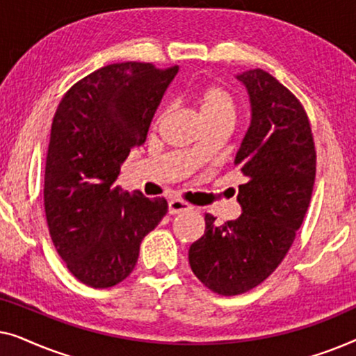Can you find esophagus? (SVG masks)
Masks as SVG:
<instances>
[{
	"label": "esophagus",
	"instance_id": "esophagus-1",
	"mask_svg": "<svg viewBox=\"0 0 356 356\" xmlns=\"http://www.w3.org/2000/svg\"><path fill=\"white\" fill-rule=\"evenodd\" d=\"M186 211H191V206H189L188 202L181 201V199H172V201L168 202V213H181V212H186Z\"/></svg>",
	"mask_w": 356,
	"mask_h": 356
}]
</instances>
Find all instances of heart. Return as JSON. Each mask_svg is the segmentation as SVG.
Segmentation results:
<instances>
[{
    "mask_svg": "<svg viewBox=\"0 0 356 356\" xmlns=\"http://www.w3.org/2000/svg\"><path fill=\"white\" fill-rule=\"evenodd\" d=\"M196 104L199 106L204 123L212 120H233L235 116V100L230 92L220 86H206L196 92ZM165 110L157 115V121L163 118Z\"/></svg>",
    "mask_w": 356,
    "mask_h": 356,
    "instance_id": "obj_1",
    "label": "heart"
}]
</instances>
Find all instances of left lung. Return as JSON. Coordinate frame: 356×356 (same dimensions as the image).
<instances>
[{
    "label": "left lung",
    "mask_w": 356,
    "mask_h": 356,
    "mask_svg": "<svg viewBox=\"0 0 356 356\" xmlns=\"http://www.w3.org/2000/svg\"><path fill=\"white\" fill-rule=\"evenodd\" d=\"M250 94L251 124L235 165L246 177L236 220L216 225L189 246L194 275L213 293L233 296L262 284L293 245L316 178V149L301 102L269 72L238 74Z\"/></svg>",
    "instance_id": "1"
}]
</instances>
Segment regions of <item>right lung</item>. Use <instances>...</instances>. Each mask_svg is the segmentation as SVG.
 Wrapping results in <instances>:
<instances>
[{
  "instance_id": "add662e5",
  "label": "right lung",
  "mask_w": 356,
  "mask_h": 356,
  "mask_svg": "<svg viewBox=\"0 0 356 356\" xmlns=\"http://www.w3.org/2000/svg\"><path fill=\"white\" fill-rule=\"evenodd\" d=\"M178 66L126 61L77 81L53 116L43 204L58 254L92 289L133 272L143 238L168 211L163 197L115 186L131 149L147 138L152 116Z\"/></svg>"
}]
</instances>
